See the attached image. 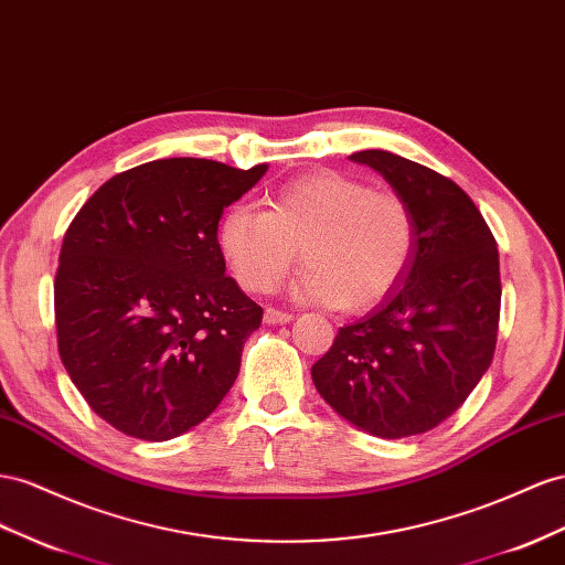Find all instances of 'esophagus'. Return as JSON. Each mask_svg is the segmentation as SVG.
<instances>
[{"label": "esophagus", "mask_w": 565, "mask_h": 565, "mask_svg": "<svg viewBox=\"0 0 565 565\" xmlns=\"http://www.w3.org/2000/svg\"><path fill=\"white\" fill-rule=\"evenodd\" d=\"M264 320L268 326H276V323H289V320H295V316L292 313H287V311H280V309H273V307H268L266 311H264Z\"/></svg>", "instance_id": "1"}]
</instances>
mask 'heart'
<instances>
[{
	"label": "heart",
	"instance_id": "1",
	"mask_svg": "<svg viewBox=\"0 0 565 565\" xmlns=\"http://www.w3.org/2000/svg\"><path fill=\"white\" fill-rule=\"evenodd\" d=\"M218 247L249 292L276 289L297 262V292L326 307L365 311L399 285L416 249V218L404 196L338 171H313L280 185L266 211L231 206Z\"/></svg>",
	"mask_w": 565,
	"mask_h": 565
}]
</instances>
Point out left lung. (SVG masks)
<instances>
[{
    "instance_id": "1",
    "label": "left lung",
    "mask_w": 565,
    "mask_h": 565,
    "mask_svg": "<svg viewBox=\"0 0 565 565\" xmlns=\"http://www.w3.org/2000/svg\"><path fill=\"white\" fill-rule=\"evenodd\" d=\"M371 166L416 218L414 258L383 303L340 328L311 369L318 394L375 437L428 433L490 369L501 307L490 227L454 180L383 149L349 157Z\"/></svg>"
}]
</instances>
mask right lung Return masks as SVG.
Here are the masks:
<instances>
[{
  "label": "right lung",
  "mask_w": 565,
  "mask_h": 565,
  "mask_svg": "<svg viewBox=\"0 0 565 565\" xmlns=\"http://www.w3.org/2000/svg\"><path fill=\"white\" fill-rule=\"evenodd\" d=\"M268 171L159 159L106 180L58 254V356L116 430L163 441L211 416L264 309L225 276L218 221Z\"/></svg>",
  "instance_id": "obj_1"
}]
</instances>
